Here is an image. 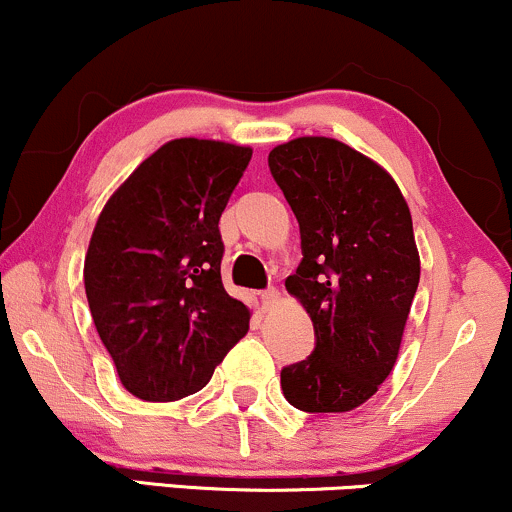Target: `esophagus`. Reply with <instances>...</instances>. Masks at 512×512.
<instances>
[{
	"instance_id": "obj_1",
	"label": "esophagus",
	"mask_w": 512,
	"mask_h": 512,
	"mask_svg": "<svg viewBox=\"0 0 512 512\" xmlns=\"http://www.w3.org/2000/svg\"><path fill=\"white\" fill-rule=\"evenodd\" d=\"M280 300V292L275 290V287H268V290H263L261 292V302H263V309H268V307H273L275 302Z\"/></svg>"
}]
</instances>
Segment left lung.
Here are the masks:
<instances>
[{"instance_id": "obj_1", "label": "left lung", "mask_w": 512, "mask_h": 512, "mask_svg": "<svg viewBox=\"0 0 512 512\" xmlns=\"http://www.w3.org/2000/svg\"><path fill=\"white\" fill-rule=\"evenodd\" d=\"M300 222L302 261L285 280L314 324L312 355L280 370L295 409H358L399 355L421 258L392 176L331 137H297L268 154Z\"/></svg>"}]
</instances>
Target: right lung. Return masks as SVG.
<instances>
[{"label":"right lung","instance_id":"obj_1","mask_svg":"<svg viewBox=\"0 0 512 512\" xmlns=\"http://www.w3.org/2000/svg\"><path fill=\"white\" fill-rule=\"evenodd\" d=\"M251 149L166 142L108 198L84 258L91 319L120 382L145 401H176L210 382L249 331L227 295L220 215Z\"/></svg>","mask_w":512,"mask_h":512}]
</instances>
